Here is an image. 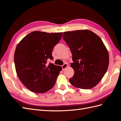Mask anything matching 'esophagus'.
Masks as SVG:
<instances>
[{
    "mask_svg": "<svg viewBox=\"0 0 121 121\" xmlns=\"http://www.w3.org/2000/svg\"><path fill=\"white\" fill-rule=\"evenodd\" d=\"M68 65V64L67 63H65L63 65H61V67H62V69L64 71V69L66 68Z\"/></svg>",
    "mask_w": 121,
    "mask_h": 121,
    "instance_id": "1",
    "label": "esophagus"
}]
</instances>
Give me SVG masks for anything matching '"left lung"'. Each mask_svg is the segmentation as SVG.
Returning <instances> with one entry per match:
<instances>
[{"instance_id": "1", "label": "left lung", "mask_w": 121, "mask_h": 121, "mask_svg": "<svg viewBox=\"0 0 121 121\" xmlns=\"http://www.w3.org/2000/svg\"><path fill=\"white\" fill-rule=\"evenodd\" d=\"M63 39L72 54L74 75L69 79L74 86L89 89L95 86L108 68V50L100 38L88 30L65 32Z\"/></svg>"}]
</instances>
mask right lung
Returning a JSON list of instances; mask_svg holds the SVG:
<instances>
[{"mask_svg":"<svg viewBox=\"0 0 121 121\" xmlns=\"http://www.w3.org/2000/svg\"><path fill=\"white\" fill-rule=\"evenodd\" d=\"M63 33L34 31L18 44L14 61L17 76L27 88L35 93H44L54 86L61 71L52 63L53 47L60 42Z\"/></svg>","mask_w":121,"mask_h":121,"instance_id":"obj_1","label":"right lung"}]
</instances>
